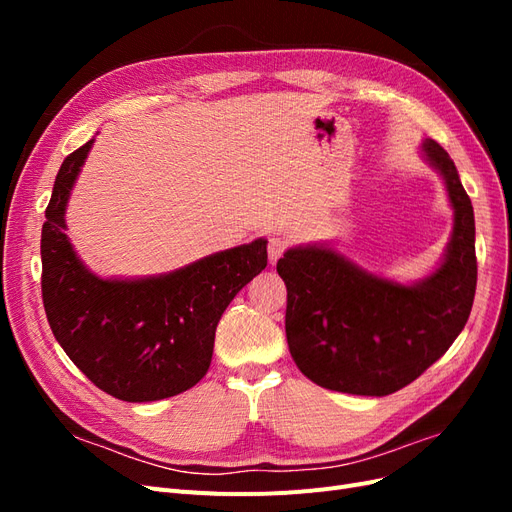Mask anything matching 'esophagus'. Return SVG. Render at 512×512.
<instances>
[{
	"label": "esophagus",
	"instance_id": "obj_1",
	"mask_svg": "<svg viewBox=\"0 0 512 512\" xmlns=\"http://www.w3.org/2000/svg\"><path fill=\"white\" fill-rule=\"evenodd\" d=\"M286 247H288V241H286L284 237H271V239H269V247H267L269 260H271V262L280 260L282 254L286 252Z\"/></svg>",
	"mask_w": 512,
	"mask_h": 512
}]
</instances>
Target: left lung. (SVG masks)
Segmentation results:
<instances>
[{
	"instance_id": "obj_1",
	"label": "left lung",
	"mask_w": 512,
	"mask_h": 512,
	"mask_svg": "<svg viewBox=\"0 0 512 512\" xmlns=\"http://www.w3.org/2000/svg\"><path fill=\"white\" fill-rule=\"evenodd\" d=\"M423 158L444 179L455 213L440 267L414 284L374 275L329 245L290 247L286 339L294 363L329 391L384 397L416 380L466 327L476 292L474 209L455 162L431 138Z\"/></svg>"
}]
</instances>
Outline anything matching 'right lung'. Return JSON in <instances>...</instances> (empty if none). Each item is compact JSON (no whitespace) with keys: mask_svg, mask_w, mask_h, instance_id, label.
<instances>
[{"mask_svg":"<svg viewBox=\"0 0 512 512\" xmlns=\"http://www.w3.org/2000/svg\"><path fill=\"white\" fill-rule=\"evenodd\" d=\"M94 138L61 164L42 226V301L70 361L121 401L192 389L211 365L215 329L235 294L267 267V239L230 247L177 271L102 280L76 256L66 205Z\"/></svg>","mask_w":512,"mask_h":512,"instance_id":"add662e5","label":"right lung"}]
</instances>
